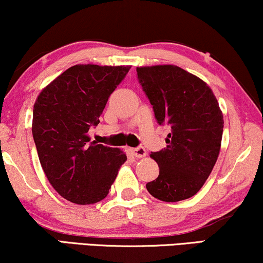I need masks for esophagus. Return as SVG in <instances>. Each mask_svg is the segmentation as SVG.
Here are the masks:
<instances>
[{"mask_svg":"<svg viewBox=\"0 0 263 263\" xmlns=\"http://www.w3.org/2000/svg\"><path fill=\"white\" fill-rule=\"evenodd\" d=\"M130 152L136 158H143L146 157V149L143 147H135V148H130Z\"/></svg>","mask_w":263,"mask_h":263,"instance_id":"esophagus-1","label":"esophagus"}]
</instances>
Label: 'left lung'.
I'll return each mask as SVG.
<instances>
[{
    "instance_id": "left-lung-1",
    "label": "left lung",
    "mask_w": 263,
    "mask_h": 263,
    "mask_svg": "<svg viewBox=\"0 0 263 263\" xmlns=\"http://www.w3.org/2000/svg\"><path fill=\"white\" fill-rule=\"evenodd\" d=\"M136 71L158 123L171 127L166 148L151 154L159 176L146 188L165 202L189 199L202 188L220 152L224 117L218 100L206 82L174 64Z\"/></svg>"
}]
</instances>
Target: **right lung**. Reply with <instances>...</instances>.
Listing matches in <instances>:
<instances>
[{
  "mask_svg": "<svg viewBox=\"0 0 263 263\" xmlns=\"http://www.w3.org/2000/svg\"><path fill=\"white\" fill-rule=\"evenodd\" d=\"M130 66L77 64L42 89L35 99L32 134L52 188L77 204L105 199L125 163L123 151L89 142L99 116Z\"/></svg>",
  "mask_w": 263,
  "mask_h": 263,
  "instance_id": "add662e5",
  "label": "right lung"
}]
</instances>
